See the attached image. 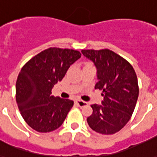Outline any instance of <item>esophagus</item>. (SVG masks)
Returning <instances> with one entry per match:
<instances>
[{
	"label": "esophagus",
	"mask_w": 157,
	"mask_h": 157,
	"mask_svg": "<svg viewBox=\"0 0 157 157\" xmlns=\"http://www.w3.org/2000/svg\"><path fill=\"white\" fill-rule=\"evenodd\" d=\"M76 103L77 105L80 106V107H84L86 105H87V102L84 101H82V100H76Z\"/></svg>",
	"instance_id": "esophagus-1"
}]
</instances>
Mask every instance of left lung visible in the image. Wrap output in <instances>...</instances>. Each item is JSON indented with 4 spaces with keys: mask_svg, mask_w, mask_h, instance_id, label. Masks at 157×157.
Returning <instances> with one entry per match:
<instances>
[{
    "mask_svg": "<svg viewBox=\"0 0 157 157\" xmlns=\"http://www.w3.org/2000/svg\"><path fill=\"white\" fill-rule=\"evenodd\" d=\"M93 61L98 82L95 89L102 90V105L93 104V112L87 117L93 131L103 135L115 134L126 126L134 111L139 95L135 70L126 59L108 49L82 50Z\"/></svg>",
    "mask_w": 157,
    "mask_h": 157,
    "instance_id": "left-lung-1",
    "label": "left lung"
}]
</instances>
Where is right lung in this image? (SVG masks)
I'll return each instance as SVG.
<instances>
[{
  "label": "right lung",
  "instance_id": "right-lung-1",
  "mask_svg": "<svg viewBox=\"0 0 157 157\" xmlns=\"http://www.w3.org/2000/svg\"><path fill=\"white\" fill-rule=\"evenodd\" d=\"M81 56L78 51L51 47L21 68L16 84V99L23 119L35 131L50 132L62 125L74 102L52 96V90Z\"/></svg>",
  "mask_w": 157,
  "mask_h": 157
}]
</instances>
